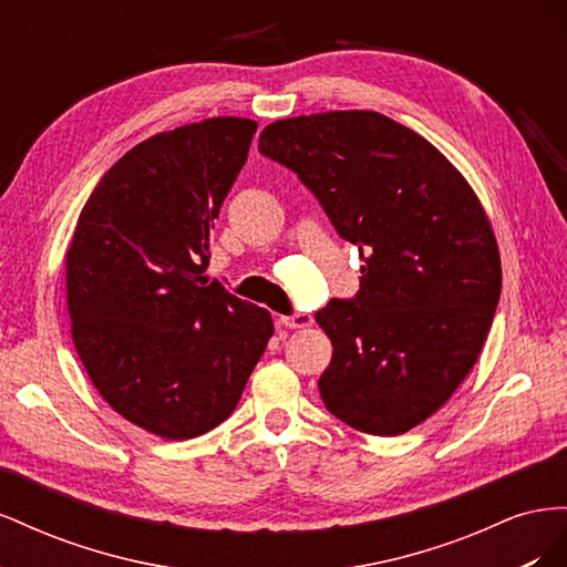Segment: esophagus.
Listing matches in <instances>:
<instances>
[{"mask_svg":"<svg viewBox=\"0 0 567 567\" xmlns=\"http://www.w3.org/2000/svg\"><path fill=\"white\" fill-rule=\"evenodd\" d=\"M281 323L286 329H307V326H312L315 319L312 315H305V312H296V315H286L281 317Z\"/></svg>","mask_w":567,"mask_h":567,"instance_id":"34e87169","label":"esophagus"}]
</instances>
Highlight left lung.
Instances as JSON below:
<instances>
[{
    "instance_id": "8db88e82",
    "label": "left lung",
    "mask_w": 567,
    "mask_h": 567,
    "mask_svg": "<svg viewBox=\"0 0 567 567\" xmlns=\"http://www.w3.org/2000/svg\"><path fill=\"white\" fill-rule=\"evenodd\" d=\"M260 151L298 173L364 262L357 298L315 315L333 346L326 409L369 435L411 431L466 379L499 302L483 203L431 142L375 111L277 120Z\"/></svg>"
}]
</instances>
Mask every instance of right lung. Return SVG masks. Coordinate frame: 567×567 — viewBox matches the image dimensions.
<instances>
[{
	"instance_id": "obj_1",
	"label": "right lung",
	"mask_w": 567,
	"mask_h": 567,
	"mask_svg": "<svg viewBox=\"0 0 567 567\" xmlns=\"http://www.w3.org/2000/svg\"><path fill=\"white\" fill-rule=\"evenodd\" d=\"M255 130L225 115L136 144L96 184L65 252L84 371L120 416L165 440L229 419L274 336L265 307L200 277Z\"/></svg>"
}]
</instances>
